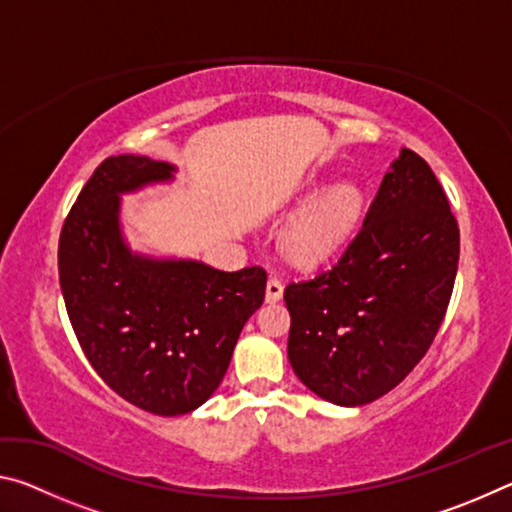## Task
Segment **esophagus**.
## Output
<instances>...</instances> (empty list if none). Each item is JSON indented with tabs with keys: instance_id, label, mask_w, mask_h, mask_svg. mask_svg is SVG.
Returning <instances> with one entry per match:
<instances>
[{
	"instance_id": "34e87169",
	"label": "esophagus",
	"mask_w": 512,
	"mask_h": 512,
	"mask_svg": "<svg viewBox=\"0 0 512 512\" xmlns=\"http://www.w3.org/2000/svg\"><path fill=\"white\" fill-rule=\"evenodd\" d=\"M284 293V284L280 277H268L266 282V302H277Z\"/></svg>"
}]
</instances>
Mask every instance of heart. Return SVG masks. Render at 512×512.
Wrapping results in <instances>:
<instances>
[{
    "label": "heart",
    "instance_id": "1",
    "mask_svg": "<svg viewBox=\"0 0 512 512\" xmlns=\"http://www.w3.org/2000/svg\"><path fill=\"white\" fill-rule=\"evenodd\" d=\"M366 210L359 187L336 185L311 201L284 232V248L300 264L320 262L339 250L354 232Z\"/></svg>",
    "mask_w": 512,
    "mask_h": 512
}]
</instances>
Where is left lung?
I'll return each instance as SVG.
<instances>
[{
  "label": "left lung",
  "instance_id": "left-lung-1",
  "mask_svg": "<svg viewBox=\"0 0 512 512\" xmlns=\"http://www.w3.org/2000/svg\"><path fill=\"white\" fill-rule=\"evenodd\" d=\"M458 253L436 173L402 149L339 262L284 289L289 361L302 384L341 406L393 391L443 325Z\"/></svg>",
  "mask_w": 512,
  "mask_h": 512
}]
</instances>
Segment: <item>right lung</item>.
<instances>
[{
    "label": "right lung",
    "instance_id": "right-lung-1",
    "mask_svg": "<svg viewBox=\"0 0 512 512\" xmlns=\"http://www.w3.org/2000/svg\"><path fill=\"white\" fill-rule=\"evenodd\" d=\"M171 178L167 162L106 158L58 241L60 291L85 357L119 397L155 415L194 411L219 388L266 291L262 266L225 273L131 253L119 232V194Z\"/></svg>",
    "mask_w": 512,
    "mask_h": 512
}]
</instances>
